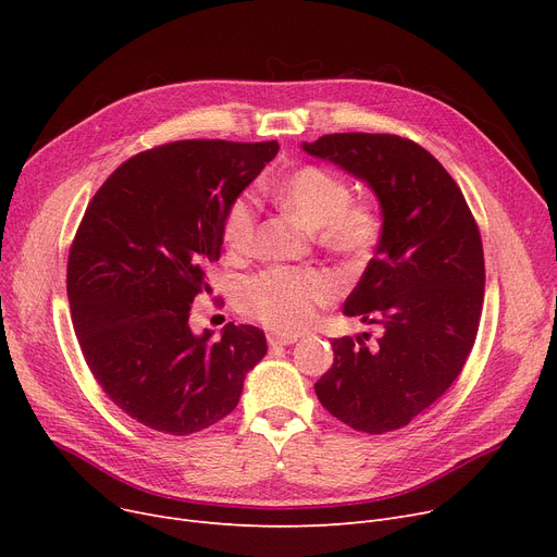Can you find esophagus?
Wrapping results in <instances>:
<instances>
[{
  "label": "esophagus",
  "instance_id": "obj_1",
  "mask_svg": "<svg viewBox=\"0 0 557 557\" xmlns=\"http://www.w3.org/2000/svg\"><path fill=\"white\" fill-rule=\"evenodd\" d=\"M296 341H298L296 334H277V332H271V334H269V345H273V347L290 345V343H296Z\"/></svg>",
  "mask_w": 557,
  "mask_h": 557
}]
</instances>
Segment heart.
<instances>
[{
    "label": "heart",
    "mask_w": 557,
    "mask_h": 557,
    "mask_svg": "<svg viewBox=\"0 0 557 557\" xmlns=\"http://www.w3.org/2000/svg\"><path fill=\"white\" fill-rule=\"evenodd\" d=\"M275 200L305 225L318 230V242L347 261H366L382 242L384 219L374 205L349 202L352 189L323 166H300L282 178ZM255 202L248 194L234 198L223 216V242L232 255H246L255 242ZM336 296V282L318 269H269L244 286V307L280 332L307 330L318 307Z\"/></svg>",
    "instance_id": "b5f03b06"
}]
</instances>
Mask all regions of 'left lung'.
<instances>
[{"instance_id":"left-lung-1","label":"left lung","mask_w":557,"mask_h":557,"mask_svg":"<svg viewBox=\"0 0 557 557\" xmlns=\"http://www.w3.org/2000/svg\"><path fill=\"white\" fill-rule=\"evenodd\" d=\"M302 151L366 183L384 234L343 313L382 330L332 341L315 382L327 411L363 433L406 426L460 374L479 332L485 263L481 234L445 166L397 135L334 133Z\"/></svg>"}]
</instances>
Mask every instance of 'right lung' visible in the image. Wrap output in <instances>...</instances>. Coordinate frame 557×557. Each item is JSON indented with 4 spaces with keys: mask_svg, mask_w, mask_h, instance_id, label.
Masks as SVG:
<instances>
[{
    "mask_svg": "<svg viewBox=\"0 0 557 557\" xmlns=\"http://www.w3.org/2000/svg\"><path fill=\"white\" fill-rule=\"evenodd\" d=\"M277 151V141H171L114 169L87 205L67 261L74 330L99 386L144 426H212L267 355L259 327L230 323L212 341V330L191 332L189 311L210 294L227 205Z\"/></svg>",
    "mask_w": 557,
    "mask_h": 557,
    "instance_id": "add662e5",
    "label": "right lung"
}]
</instances>
